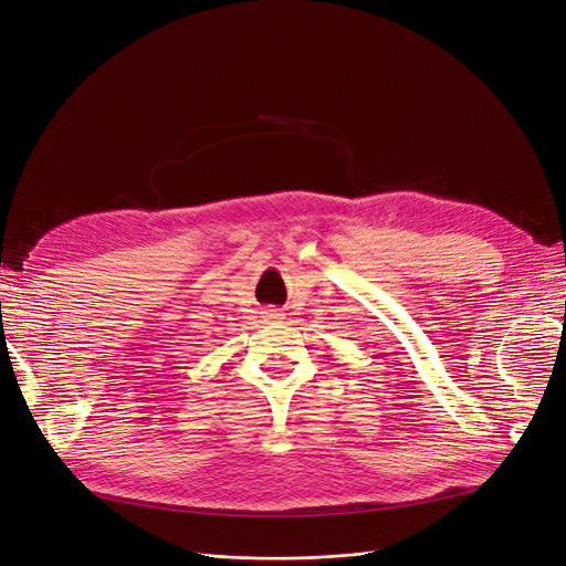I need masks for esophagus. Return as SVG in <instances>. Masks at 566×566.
Returning a JSON list of instances; mask_svg holds the SVG:
<instances>
[{"label":"esophagus","mask_w":566,"mask_h":566,"mask_svg":"<svg viewBox=\"0 0 566 566\" xmlns=\"http://www.w3.org/2000/svg\"><path fill=\"white\" fill-rule=\"evenodd\" d=\"M261 314H263V318H265V321H273V323H277V321H282V318H284V312H282V310H277V307H265Z\"/></svg>","instance_id":"obj_1"}]
</instances>
